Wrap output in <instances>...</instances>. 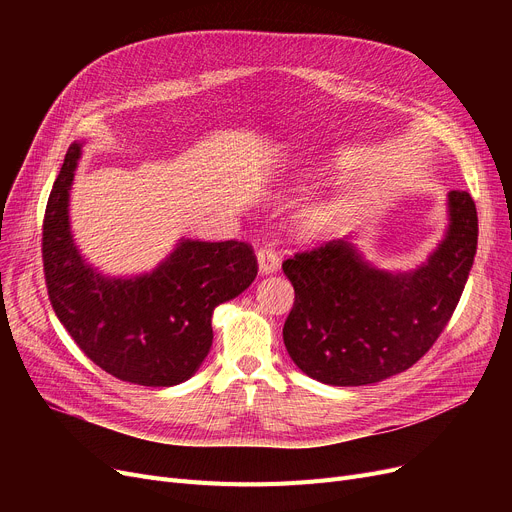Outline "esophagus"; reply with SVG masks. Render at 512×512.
Masks as SVG:
<instances>
[{"instance_id": "34e87169", "label": "esophagus", "mask_w": 512, "mask_h": 512, "mask_svg": "<svg viewBox=\"0 0 512 512\" xmlns=\"http://www.w3.org/2000/svg\"><path fill=\"white\" fill-rule=\"evenodd\" d=\"M257 263H259V274L261 276L274 274L280 267V259H278L276 251L270 249V247H263V249L257 251Z\"/></svg>"}]
</instances>
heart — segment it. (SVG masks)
Returning <instances> with one entry per match:
<instances>
[{"label":"heart","mask_w":512,"mask_h":512,"mask_svg":"<svg viewBox=\"0 0 512 512\" xmlns=\"http://www.w3.org/2000/svg\"><path fill=\"white\" fill-rule=\"evenodd\" d=\"M332 218V205L328 203H319V205H313L309 207L303 218H301V228L307 232V234H317L324 230L328 226Z\"/></svg>","instance_id":"1"}]
</instances>
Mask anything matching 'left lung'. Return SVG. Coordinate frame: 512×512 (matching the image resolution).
I'll return each mask as SVG.
<instances>
[{
  "label": "left lung",
  "instance_id": "left-lung-1",
  "mask_svg": "<svg viewBox=\"0 0 512 512\" xmlns=\"http://www.w3.org/2000/svg\"><path fill=\"white\" fill-rule=\"evenodd\" d=\"M477 249V209L467 191L448 193V228L411 272L365 261L348 238L282 263L294 286L284 324L290 359L330 386H365L415 365L459 303Z\"/></svg>",
  "mask_w": 512,
  "mask_h": 512
}]
</instances>
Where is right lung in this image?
<instances>
[{"label":"right lung","instance_id":"add662e5","mask_svg":"<svg viewBox=\"0 0 512 512\" xmlns=\"http://www.w3.org/2000/svg\"><path fill=\"white\" fill-rule=\"evenodd\" d=\"M83 143L70 145L43 220V270L53 311L95 365L139 386H176L205 361L213 309L245 292L257 257L245 242L180 238L155 270L114 278L80 255L70 188Z\"/></svg>","mask_w":512,"mask_h":512}]
</instances>
